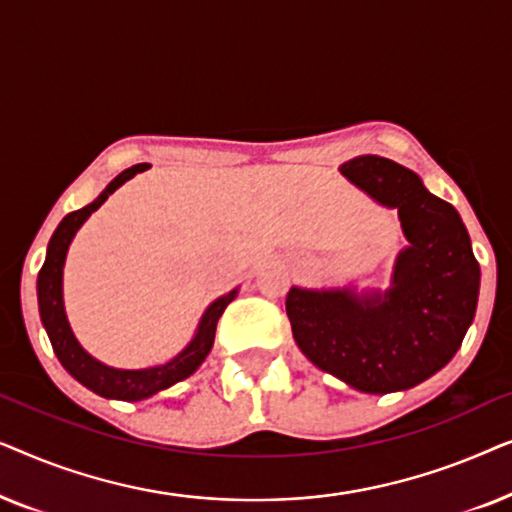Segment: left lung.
<instances>
[{
  "instance_id": "1",
  "label": "left lung",
  "mask_w": 512,
  "mask_h": 512,
  "mask_svg": "<svg viewBox=\"0 0 512 512\" xmlns=\"http://www.w3.org/2000/svg\"><path fill=\"white\" fill-rule=\"evenodd\" d=\"M340 170L398 209L410 247L398 256L394 286L384 296L293 286L286 296L293 338L314 366L349 387L366 394L410 389L461 347L478 305L480 265L457 209L426 191L408 167L361 156Z\"/></svg>"
}]
</instances>
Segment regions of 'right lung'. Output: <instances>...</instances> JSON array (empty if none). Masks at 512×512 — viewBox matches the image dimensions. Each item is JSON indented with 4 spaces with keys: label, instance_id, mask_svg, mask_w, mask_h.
Masks as SVG:
<instances>
[{
    "label": "right lung",
    "instance_id": "obj_1",
    "mask_svg": "<svg viewBox=\"0 0 512 512\" xmlns=\"http://www.w3.org/2000/svg\"><path fill=\"white\" fill-rule=\"evenodd\" d=\"M146 167L151 165L142 163V165L128 167V170L118 174V177L104 188L100 198L93 200L86 207L76 209V212H69L65 219L60 221V226L55 228L51 242H48L46 261L41 265L39 277H37L39 314H41V321H44L48 338H51L55 356H58L67 373L72 375L74 380H79L83 387H88L90 391H95V394H100L104 398H118V401H142V398L158 394V391L172 387L174 382H181L186 380L188 375H193L214 345L216 321H219L223 310H226L228 303L237 293V291H230L228 296H221L219 300H214V303L207 307V312L202 314L198 333H195L191 345H188L177 359L165 363V366L146 368V370L109 368L104 366V363L95 361L93 356H90L86 349L76 342L72 328L67 324L65 307H62V265H65L67 247L69 242H72V237L76 235V230L81 228V223L86 221L88 216L93 214L118 186H123L125 181L135 177L137 172H144Z\"/></svg>",
    "mask_w": 512,
    "mask_h": 512
}]
</instances>
